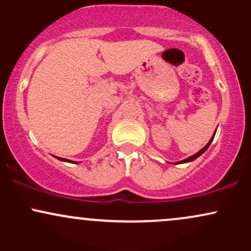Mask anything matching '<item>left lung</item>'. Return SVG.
Segmentation results:
<instances>
[{
	"label": "left lung",
	"instance_id": "obj_1",
	"mask_svg": "<svg viewBox=\"0 0 251 251\" xmlns=\"http://www.w3.org/2000/svg\"><path fill=\"white\" fill-rule=\"evenodd\" d=\"M215 133H216V132H215ZM214 137H215V134H214V135H212V138H211V139H210V142H209L208 144H206V145H205V146H204V148H203V149H201V151H198V152H197V153H196V154H194V155H191V157H189V158H186V159L181 160V162H179V163H188V162H192V160H195V159H196V158H198V157H200V155H201V153H204V152H205V151H206V150H208V148H209V146H210V144H211V142H212V139H214ZM179 163H176V164H179Z\"/></svg>",
	"mask_w": 251,
	"mask_h": 251
}]
</instances>
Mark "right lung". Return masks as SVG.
<instances>
[{"label": "right lung", "mask_w": 251, "mask_h": 251, "mask_svg": "<svg viewBox=\"0 0 251 251\" xmlns=\"http://www.w3.org/2000/svg\"><path fill=\"white\" fill-rule=\"evenodd\" d=\"M57 159H60V160H63V162H71V160H68V159H65V158H59V157H56Z\"/></svg>", "instance_id": "right-lung-1"}]
</instances>
